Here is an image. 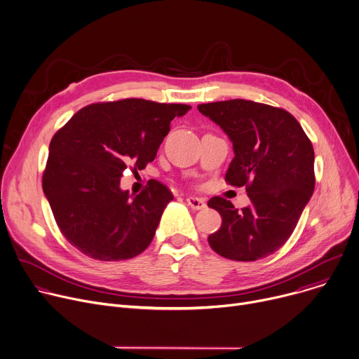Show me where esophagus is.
Returning a JSON list of instances; mask_svg holds the SVG:
<instances>
[{"mask_svg": "<svg viewBox=\"0 0 359 359\" xmlns=\"http://www.w3.org/2000/svg\"><path fill=\"white\" fill-rule=\"evenodd\" d=\"M186 201H187V204H189V206H190L193 210H201V209L206 208V201H204V200L200 198V197L190 196V197L186 198Z\"/></svg>", "mask_w": 359, "mask_h": 359, "instance_id": "1", "label": "esophagus"}]
</instances>
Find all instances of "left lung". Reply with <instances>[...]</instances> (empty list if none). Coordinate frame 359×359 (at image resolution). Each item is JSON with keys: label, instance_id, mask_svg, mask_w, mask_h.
I'll return each mask as SVG.
<instances>
[{"label": "left lung", "instance_id": "8db88e82", "mask_svg": "<svg viewBox=\"0 0 359 359\" xmlns=\"http://www.w3.org/2000/svg\"><path fill=\"white\" fill-rule=\"evenodd\" d=\"M229 136L234 158L226 182L245 186L250 206L234 209L223 197L208 206L222 216L210 247L234 262H255L276 252L292 234L314 186V149L298 121L284 109L245 99L201 104Z\"/></svg>", "mask_w": 359, "mask_h": 359}]
</instances>
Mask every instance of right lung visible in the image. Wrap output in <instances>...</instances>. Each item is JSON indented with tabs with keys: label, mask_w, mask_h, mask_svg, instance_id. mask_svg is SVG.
<instances>
[{
	"label": "right lung",
	"mask_w": 359,
	"mask_h": 359,
	"mask_svg": "<svg viewBox=\"0 0 359 359\" xmlns=\"http://www.w3.org/2000/svg\"><path fill=\"white\" fill-rule=\"evenodd\" d=\"M189 109L135 97L93 104L54 135L42 189L61 233L82 254L119 262L151 243L173 194L158 180L129 194L121 177L155 161L170 122Z\"/></svg>",
	"instance_id": "obj_1"
}]
</instances>
